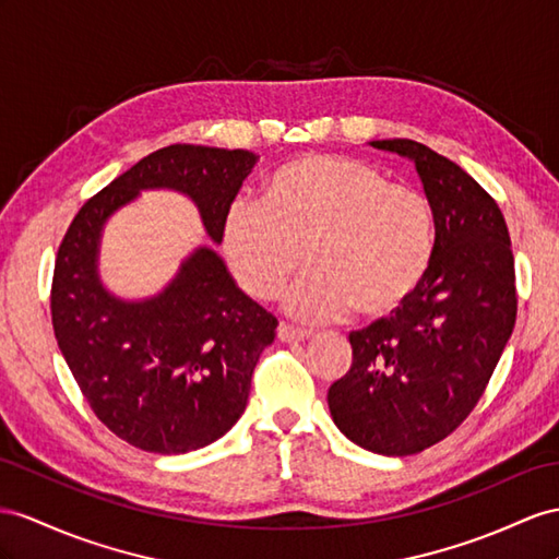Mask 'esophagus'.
Segmentation results:
<instances>
[{
	"mask_svg": "<svg viewBox=\"0 0 559 559\" xmlns=\"http://www.w3.org/2000/svg\"><path fill=\"white\" fill-rule=\"evenodd\" d=\"M309 337H311V333L302 331V328H295V325H288V323L278 325V340L281 342H305Z\"/></svg>",
	"mask_w": 559,
	"mask_h": 559,
	"instance_id": "1",
	"label": "esophagus"
}]
</instances>
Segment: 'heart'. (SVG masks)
Masks as SVG:
<instances>
[{
	"label": "heart",
	"mask_w": 559,
	"mask_h": 559,
	"mask_svg": "<svg viewBox=\"0 0 559 559\" xmlns=\"http://www.w3.org/2000/svg\"><path fill=\"white\" fill-rule=\"evenodd\" d=\"M435 240V210L420 189L333 153L283 163L264 203H234L222 226L228 269L260 302L281 295L305 252L307 276L285 299L302 321L392 317L427 278Z\"/></svg>",
	"instance_id": "obj_1"
}]
</instances>
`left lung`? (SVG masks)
Here are the masks:
<instances>
[{"label":"left lung","instance_id":"left-lung-1","mask_svg":"<svg viewBox=\"0 0 559 559\" xmlns=\"http://www.w3.org/2000/svg\"><path fill=\"white\" fill-rule=\"evenodd\" d=\"M416 165L435 210V260L408 305L349 333L352 368L328 390L340 432L382 455L447 439L489 384L518 319L503 212L463 167L411 139L370 141Z\"/></svg>","mask_w":559,"mask_h":559}]
</instances>
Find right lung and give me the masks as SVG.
<instances>
[{"mask_svg":"<svg viewBox=\"0 0 559 559\" xmlns=\"http://www.w3.org/2000/svg\"><path fill=\"white\" fill-rule=\"evenodd\" d=\"M257 155L175 143L143 157L82 205L56 254L51 323L75 382L112 435L177 455L217 441L242 416L252 370L276 337V317L242 293L207 246L181 262L163 293L120 299L98 278L112 212L148 189L189 195L207 236L222 226Z\"/></svg>","mask_w":559,"mask_h":559,"instance_id":"add662e5","label":"right lung"}]
</instances>
